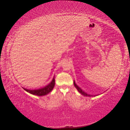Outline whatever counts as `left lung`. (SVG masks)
Here are the masks:
<instances>
[{"label":"left lung","mask_w":130,"mask_h":130,"mask_svg":"<svg viewBox=\"0 0 130 130\" xmlns=\"http://www.w3.org/2000/svg\"><path fill=\"white\" fill-rule=\"evenodd\" d=\"M74 86H75V87L77 89V90H78V91L80 93H81L82 95H83L84 96H88V97H91V96H93V95H89V94H88L87 93H86V92H85L84 91H83L82 90V89L80 88V87H79L75 83V82L74 81ZM94 96H95V95H94Z\"/></svg>","instance_id":"8db88e82"}]
</instances>
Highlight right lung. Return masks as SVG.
Segmentation results:
<instances>
[{
  "label": "right lung",
  "mask_w": 130,
  "mask_h": 130,
  "mask_svg": "<svg viewBox=\"0 0 130 130\" xmlns=\"http://www.w3.org/2000/svg\"><path fill=\"white\" fill-rule=\"evenodd\" d=\"M55 77L53 78L52 81L47 85L45 86V87L38 89H36V90H29V89H26L25 88H23L24 90L27 91V92L34 95H37L38 96H44L48 94L50 92L52 91L53 89L54 86H55Z\"/></svg>",
  "instance_id": "right-lung-1"
}]
</instances>
